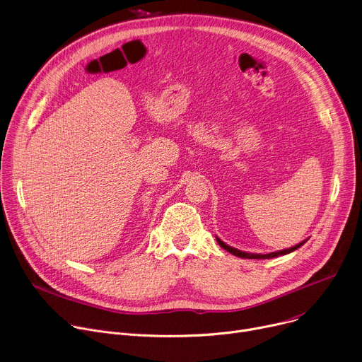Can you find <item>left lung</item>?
<instances>
[{"label":"left lung","instance_id":"left-lung-1","mask_svg":"<svg viewBox=\"0 0 362 362\" xmlns=\"http://www.w3.org/2000/svg\"><path fill=\"white\" fill-rule=\"evenodd\" d=\"M216 240H218V243L225 249V250H228V252H230L232 255H235V256H239V257H246V259H269V257H276V256H281V255H286V253H291V252H293V250H296L298 247H300L303 243H305V240L303 242H300V243H298V245H295L293 247H289V249H285V250H279V252H272V253H267V255H259V253H247V252H242V250H238V249H235V247H230V246H228L226 243H223L219 238H216Z\"/></svg>","mask_w":362,"mask_h":362}]
</instances>
